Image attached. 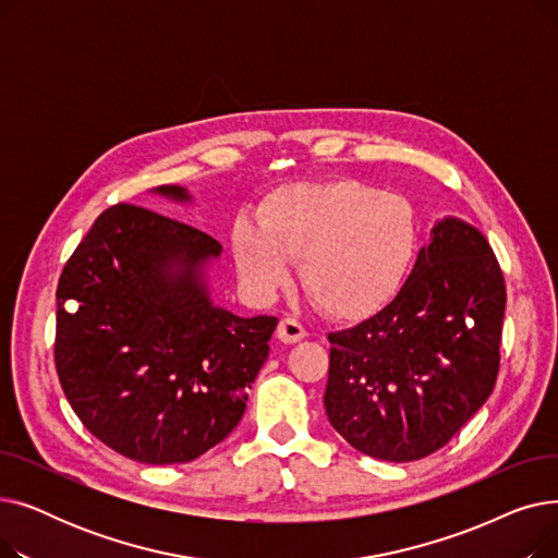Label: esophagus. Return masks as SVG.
I'll list each match as a JSON object with an SVG mask.
<instances>
[{"instance_id":"obj_1","label":"esophagus","mask_w":558,"mask_h":558,"mask_svg":"<svg viewBox=\"0 0 558 558\" xmlns=\"http://www.w3.org/2000/svg\"><path fill=\"white\" fill-rule=\"evenodd\" d=\"M307 337L305 328L299 324L296 318H282L280 326H278V339L282 343H299Z\"/></svg>"}]
</instances>
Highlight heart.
<instances>
[{"label":"heart","instance_id":"obj_1","mask_svg":"<svg viewBox=\"0 0 558 558\" xmlns=\"http://www.w3.org/2000/svg\"><path fill=\"white\" fill-rule=\"evenodd\" d=\"M418 248L414 208L398 194L360 181L296 183L271 192L257 223L232 228L244 280L271 296L301 260L307 296L332 316L360 318L385 307L402 287Z\"/></svg>","mask_w":558,"mask_h":558}]
</instances>
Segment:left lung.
Here are the masks:
<instances>
[{"label":"left lung","mask_w":558,"mask_h":558,"mask_svg":"<svg viewBox=\"0 0 558 558\" xmlns=\"http://www.w3.org/2000/svg\"><path fill=\"white\" fill-rule=\"evenodd\" d=\"M505 307V276L484 234L454 217L438 221L398 296L328 335L332 427L383 461L444 448L495 387Z\"/></svg>","instance_id":"8db88e82"}]
</instances>
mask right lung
Here are the masks:
<instances>
[{
    "label": "right lung",
    "mask_w": 558,
    "mask_h": 558,
    "mask_svg": "<svg viewBox=\"0 0 558 558\" xmlns=\"http://www.w3.org/2000/svg\"><path fill=\"white\" fill-rule=\"evenodd\" d=\"M156 192L190 201L179 185ZM219 255L208 232L117 203L68 259L56 289V373L74 414L114 452L185 463L244 416L278 318L213 305L205 264Z\"/></svg>",
    "instance_id": "obj_1"
}]
</instances>
